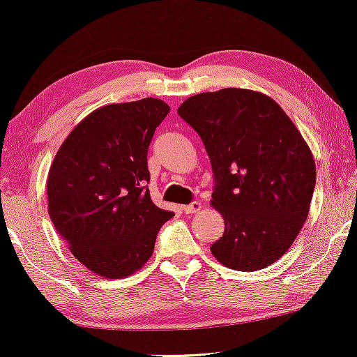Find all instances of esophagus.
Returning <instances> with one entry per match:
<instances>
[{"instance_id": "34e87169", "label": "esophagus", "mask_w": 357, "mask_h": 357, "mask_svg": "<svg viewBox=\"0 0 357 357\" xmlns=\"http://www.w3.org/2000/svg\"><path fill=\"white\" fill-rule=\"evenodd\" d=\"M201 208H202L201 202H191V204H188V206H183V212L185 213H197Z\"/></svg>"}]
</instances>
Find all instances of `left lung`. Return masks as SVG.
Listing matches in <instances>:
<instances>
[{
    "label": "left lung",
    "mask_w": 357,
    "mask_h": 357,
    "mask_svg": "<svg viewBox=\"0 0 357 357\" xmlns=\"http://www.w3.org/2000/svg\"><path fill=\"white\" fill-rule=\"evenodd\" d=\"M177 112L212 162V206L225 220L212 255L242 272L273 264L305 223L317 183L302 134L272 98L247 89L199 93Z\"/></svg>",
    "instance_id": "8db88e82"
}]
</instances>
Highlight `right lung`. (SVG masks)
<instances>
[{"label": "right lung", "mask_w": 357, "mask_h": 357, "mask_svg": "<svg viewBox=\"0 0 357 357\" xmlns=\"http://www.w3.org/2000/svg\"><path fill=\"white\" fill-rule=\"evenodd\" d=\"M171 107L156 98L86 115L58 149L47 178L49 215L75 259L104 278H125L150 259L160 227L147 183L149 145Z\"/></svg>", "instance_id": "1"}]
</instances>
